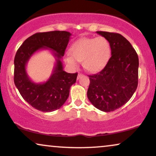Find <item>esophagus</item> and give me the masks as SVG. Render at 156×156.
Masks as SVG:
<instances>
[{"label":"esophagus","instance_id":"34e87169","mask_svg":"<svg viewBox=\"0 0 156 156\" xmlns=\"http://www.w3.org/2000/svg\"><path fill=\"white\" fill-rule=\"evenodd\" d=\"M83 74H81V73H78V77H77V79H78H78L79 78H81V77H82V76H83Z\"/></svg>","mask_w":156,"mask_h":156}]
</instances>
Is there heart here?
Returning a JSON list of instances; mask_svg holds the SVG:
<instances>
[{
	"label": "heart",
	"mask_w": 156,
	"mask_h": 156,
	"mask_svg": "<svg viewBox=\"0 0 156 156\" xmlns=\"http://www.w3.org/2000/svg\"><path fill=\"white\" fill-rule=\"evenodd\" d=\"M65 61L71 68L77 67L76 61H82L84 69L90 72H96L104 68L111 54L109 43L102 37L82 38L71 45Z\"/></svg>",
	"instance_id": "obj_1"
}]
</instances>
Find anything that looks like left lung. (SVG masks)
<instances>
[{"label": "left lung", "instance_id": "8db88e82", "mask_svg": "<svg viewBox=\"0 0 156 156\" xmlns=\"http://www.w3.org/2000/svg\"><path fill=\"white\" fill-rule=\"evenodd\" d=\"M96 32L109 41L112 56L102 71L89 76L90 83L87 95L96 108L109 112L126 104L135 93L138 86L139 57L122 35Z\"/></svg>", "mask_w": 156, "mask_h": 156}]
</instances>
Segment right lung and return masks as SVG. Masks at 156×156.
<instances>
[{"mask_svg":"<svg viewBox=\"0 0 156 156\" xmlns=\"http://www.w3.org/2000/svg\"><path fill=\"white\" fill-rule=\"evenodd\" d=\"M71 34L66 31L39 32L23 43L14 59V83L23 99L34 108L50 112L60 108L69 95L70 87L76 83L78 73L63 71L62 56ZM50 50L56 63L50 78L44 83H34L29 78L26 66L30 58L39 50Z\"/></svg>","mask_w":156,"mask_h":156,"instance_id":"add662e5","label":"right lung"}]
</instances>
